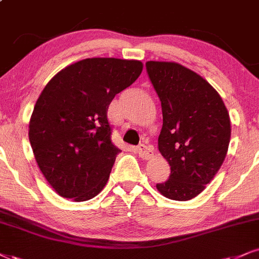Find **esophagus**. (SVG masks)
<instances>
[{
  "instance_id": "esophagus-1",
  "label": "esophagus",
  "mask_w": 259,
  "mask_h": 259,
  "mask_svg": "<svg viewBox=\"0 0 259 259\" xmlns=\"http://www.w3.org/2000/svg\"><path fill=\"white\" fill-rule=\"evenodd\" d=\"M137 152H138V155L142 158L149 159L152 157V155H154V149H152L150 145L140 144L138 148H137Z\"/></svg>"
}]
</instances>
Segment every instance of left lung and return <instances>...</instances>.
Here are the masks:
<instances>
[{"instance_id": "8db88e82", "label": "left lung", "mask_w": 259, "mask_h": 259, "mask_svg": "<svg viewBox=\"0 0 259 259\" xmlns=\"http://www.w3.org/2000/svg\"><path fill=\"white\" fill-rule=\"evenodd\" d=\"M146 71L162 105L158 150L170 165L158 192L190 200L220 170L231 140V120L219 92L196 72L177 62L148 61Z\"/></svg>"}]
</instances>
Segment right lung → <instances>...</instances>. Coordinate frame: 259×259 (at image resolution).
<instances>
[{
    "mask_svg": "<svg viewBox=\"0 0 259 259\" xmlns=\"http://www.w3.org/2000/svg\"><path fill=\"white\" fill-rule=\"evenodd\" d=\"M143 71L138 60L92 57L54 75L34 104L28 139L41 174L63 198L85 202L107 184L121 150L107 111Z\"/></svg>",
    "mask_w": 259,
    "mask_h": 259,
    "instance_id": "add662e5",
    "label": "right lung"
}]
</instances>
